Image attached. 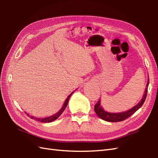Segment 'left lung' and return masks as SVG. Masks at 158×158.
Instances as JSON below:
<instances>
[{
    "label": "left lung",
    "mask_w": 158,
    "mask_h": 158,
    "mask_svg": "<svg viewBox=\"0 0 158 158\" xmlns=\"http://www.w3.org/2000/svg\"><path fill=\"white\" fill-rule=\"evenodd\" d=\"M149 83V79H148V81H147V86H146L147 88L145 90V92H144L143 98L136 106H134L133 108L127 110V111L122 112V113H109V112L106 111V110H105L102 109V107L100 106V100H99L94 106V110L96 113V115H98L100 118H101L102 119L109 122H121V121H123L127 119L129 117L132 115V114L135 113L137 110L139 109L140 107H141V106L143 105V103L146 99Z\"/></svg>",
    "instance_id": "left-lung-1"
}]
</instances>
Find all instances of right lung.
I'll return each mask as SVG.
<instances>
[{
	"label": "right lung",
	"mask_w": 158,
	"mask_h": 158,
	"mask_svg": "<svg viewBox=\"0 0 158 158\" xmlns=\"http://www.w3.org/2000/svg\"><path fill=\"white\" fill-rule=\"evenodd\" d=\"M73 92H72L68 97H67V98H66V100H65L64 103V105H63V106L62 107V109H60V110H59V111H58V113H57L56 114H55V115H52V116L45 117V118H37V117H33V116H30L28 113H26V112H25V113H26V114H27L28 116L31 117V119H35L36 121H38V122H43V123H49V122H53V121H54V120H56V119H58V117L60 116V115H61V114L64 112V110L66 108L67 105H68V102H69V100L70 97V96L72 95V94H73Z\"/></svg>",
	"instance_id": "obj_1"
}]
</instances>
